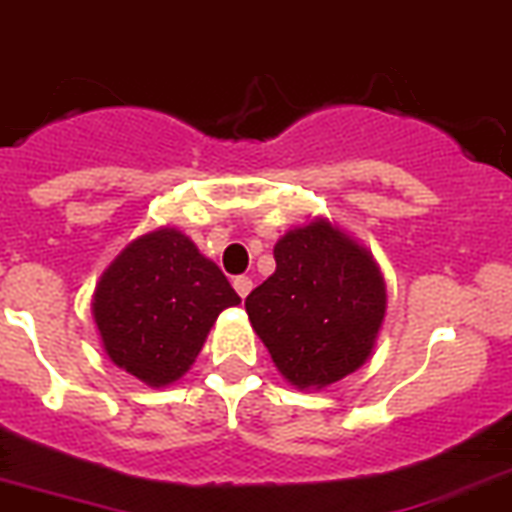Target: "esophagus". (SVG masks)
I'll return each mask as SVG.
<instances>
[{
	"instance_id": "1",
	"label": "esophagus",
	"mask_w": 512,
	"mask_h": 512,
	"mask_svg": "<svg viewBox=\"0 0 512 512\" xmlns=\"http://www.w3.org/2000/svg\"><path fill=\"white\" fill-rule=\"evenodd\" d=\"M233 287H235V292H238L240 298H248V292L253 290V282H251V277H235Z\"/></svg>"
}]
</instances>
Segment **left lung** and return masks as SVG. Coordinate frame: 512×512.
Returning <instances> with one entry per match:
<instances>
[{"label": "left lung", "mask_w": 512, "mask_h": 512, "mask_svg": "<svg viewBox=\"0 0 512 512\" xmlns=\"http://www.w3.org/2000/svg\"><path fill=\"white\" fill-rule=\"evenodd\" d=\"M277 269L246 298L253 331L285 381L321 391L362 368L386 318V282L373 253L323 217L290 227Z\"/></svg>", "instance_id": "8db88e82"}]
</instances>
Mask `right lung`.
Returning a JSON list of instances; mask_svg holds the SVG:
<instances>
[{"mask_svg":"<svg viewBox=\"0 0 512 512\" xmlns=\"http://www.w3.org/2000/svg\"><path fill=\"white\" fill-rule=\"evenodd\" d=\"M238 303L220 266L189 235L155 227L100 274L93 318L113 365L163 388L189 373L217 316Z\"/></svg>","mask_w":512,"mask_h":512,"instance_id":"right-lung-1","label":"right lung"}]
</instances>
